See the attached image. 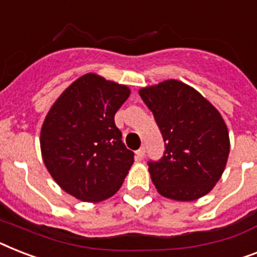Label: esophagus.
Listing matches in <instances>:
<instances>
[{
  "label": "esophagus",
  "instance_id": "1",
  "mask_svg": "<svg viewBox=\"0 0 257 257\" xmlns=\"http://www.w3.org/2000/svg\"><path fill=\"white\" fill-rule=\"evenodd\" d=\"M144 157H145V148L141 147L137 152H136V158H137V160H143Z\"/></svg>",
  "mask_w": 257,
  "mask_h": 257
}]
</instances>
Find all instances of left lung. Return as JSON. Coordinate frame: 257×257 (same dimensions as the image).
<instances>
[{
  "label": "left lung",
  "instance_id": "left-lung-1",
  "mask_svg": "<svg viewBox=\"0 0 257 257\" xmlns=\"http://www.w3.org/2000/svg\"><path fill=\"white\" fill-rule=\"evenodd\" d=\"M165 141L161 160L149 161L152 182L162 197L190 202L215 186L230 153L227 125L193 87L165 80L140 89Z\"/></svg>",
  "mask_w": 257,
  "mask_h": 257
}]
</instances>
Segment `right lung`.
Wrapping results in <instances>:
<instances>
[{
	"label": "right lung",
	"instance_id": "add662e5",
	"mask_svg": "<svg viewBox=\"0 0 257 257\" xmlns=\"http://www.w3.org/2000/svg\"><path fill=\"white\" fill-rule=\"evenodd\" d=\"M131 95L126 85L85 74L58 97L41 131L43 162L58 185L83 202L112 197L135 161L114 113Z\"/></svg>",
	"mask_w": 257,
	"mask_h": 257
}]
</instances>
